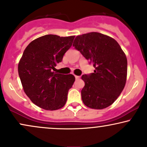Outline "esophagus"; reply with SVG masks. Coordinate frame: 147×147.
<instances>
[{"mask_svg": "<svg viewBox=\"0 0 147 147\" xmlns=\"http://www.w3.org/2000/svg\"><path fill=\"white\" fill-rule=\"evenodd\" d=\"M75 78H76V79L78 80V79H79L80 77L78 76H75Z\"/></svg>", "mask_w": 147, "mask_h": 147, "instance_id": "esophagus-1", "label": "esophagus"}]
</instances>
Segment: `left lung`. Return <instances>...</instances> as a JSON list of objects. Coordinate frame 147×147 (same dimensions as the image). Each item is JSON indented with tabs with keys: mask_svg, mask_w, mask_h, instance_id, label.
Instances as JSON below:
<instances>
[{
	"mask_svg": "<svg viewBox=\"0 0 147 147\" xmlns=\"http://www.w3.org/2000/svg\"><path fill=\"white\" fill-rule=\"evenodd\" d=\"M73 46L93 65L94 73L83 75L81 95L85 106L101 110L110 106L123 91L127 74L125 54L117 41L97 32L76 37Z\"/></svg>",
	"mask_w": 147,
	"mask_h": 147,
	"instance_id": "1",
	"label": "left lung"
}]
</instances>
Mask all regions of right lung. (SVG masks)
I'll return each instance as SVG.
<instances>
[{
  "label": "right lung",
  "instance_id": "1",
  "mask_svg": "<svg viewBox=\"0 0 147 147\" xmlns=\"http://www.w3.org/2000/svg\"><path fill=\"white\" fill-rule=\"evenodd\" d=\"M75 36L46 35L32 41L18 63V74L26 95L33 104L56 110L66 104L75 77L53 71L71 48Z\"/></svg>",
  "mask_w": 147,
  "mask_h": 147
}]
</instances>
